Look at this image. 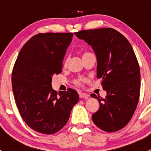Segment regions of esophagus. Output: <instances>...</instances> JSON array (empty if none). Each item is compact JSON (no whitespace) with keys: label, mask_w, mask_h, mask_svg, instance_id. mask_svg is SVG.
<instances>
[{"label":"esophagus","mask_w":151,"mask_h":151,"mask_svg":"<svg viewBox=\"0 0 151 151\" xmlns=\"http://www.w3.org/2000/svg\"><path fill=\"white\" fill-rule=\"evenodd\" d=\"M79 96L82 99H88V96H89V95L87 93H85L80 92V93H79Z\"/></svg>","instance_id":"obj_1"}]
</instances>
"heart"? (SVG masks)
<instances>
[{
  "label": "heart",
  "mask_w": 151,
  "mask_h": 151,
  "mask_svg": "<svg viewBox=\"0 0 151 151\" xmlns=\"http://www.w3.org/2000/svg\"><path fill=\"white\" fill-rule=\"evenodd\" d=\"M90 54H92V53L90 52H85L83 53V57H85V56L88 55H90ZM66 62H67V59H65L64 62H63V64L66 65ZM86 81H87V78H85V77H76V78L74 79V80H73V83H74V85H77V86L83 87Z\"/></svg>",
  "instance_id": "b5f03b06"
}]
</instances>
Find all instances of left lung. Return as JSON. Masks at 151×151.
I'll use <instances>...</instances> for the list:
<instances>
[{"label": "left lung", "mask_w": 151, "mask_h": 151, "mask_svg": "<svg viewBox=\"0 0 151 151\" xmlns=\"http://www.w3.org/2000/svg\"><path fill=\"white\" fill-rule=\"evenodd\" d=\"M93 49L97 58V78H101L106 96L98 99L99 109L93 114L97 127L106 132L121 130L135 112L140 92V71L132 45L116 30L104 28L76 32Z\"/></svg>", "instance_id": "1"}]
</instances>
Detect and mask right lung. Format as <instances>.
Masks as SVG:
<instances>
[{
	"instance_id": "1",
	"label": "right lung",
	"mask_w": 151,
	"mask_h": 151,
	"mask_svg": "<svg viewBox=\"0 0 151 151\" xmlns=\"http://www.w3.org/2000/svg\"><path fill=\"white\" fill-rule=\"evenodd\" d=\"M73 33H45L33 36L17 56L12 73L17 107L30 128L53 134L66 124L79 101L75 90L52 89V77L61 73L66 49Z\"/></svg>"
}]
</instances>
